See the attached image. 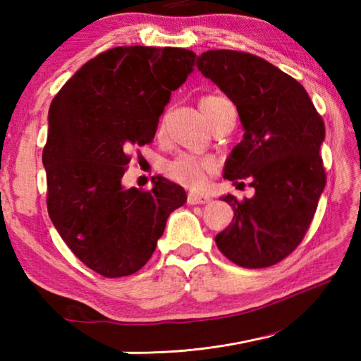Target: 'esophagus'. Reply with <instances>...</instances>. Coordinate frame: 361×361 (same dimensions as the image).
<instances>
[{
    "label": "esophagus",
    "mask_w": 361,
    "mask_h": 361,
    "mask_svg": "<svg viewBox=\"0 0 361 361\" xmlns=\"http://www.w3.org/2000/svg\"><path fill=\"white\" fill-rule=\"evenodd\" d=\"M209 200H210V197H207V195H202V194H197V192H189L188 194V204H191V205L207 204Z\"/></svg>",
    "instance_id": "1"
}]
</instances>
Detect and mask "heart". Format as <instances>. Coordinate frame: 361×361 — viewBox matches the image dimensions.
<instances>
[{
  "label": "heart",
  "mask_w": 361,
  "mask_h": 361,
  "mask_svg": "<svg viewBox=\"0 0 361 361\" xmlns=\"http://www.w3.org/2000/svg\"><path fill=\"white\" fill-rule=\"evenodd\" d=\"M229 102L226 97L212 94L204 97L200 100L199 106L202 109V113L207 119L213 118V114L216 113V109L223 105V103ZM213 172V164L210 161H200V159H192V157H178L176 161L170 162L166 167V173L170 178L183 183V185L199 188L205 185L207 176Z\"/></svg>",
  "instance_id": "b5f03b06"
}]
</instances>
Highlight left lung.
<instances>
[{
  "label": "left lung",
  "instance_id": "left-lung-1",
  "mask_svg": "<svg viewBox=\"0 0 361 361\" xmlns=\"http://www.w3.org/2000/svg\"><path fill=\"white\" fill-rule=\"evenodd\" d=\"M197 68L234 103L243 127L223 176L255 188L242 202L221 197L234 218L216 245L237 266L277 264L304 239L325 189V124L302 85L264 59L219 49L199 56Z\"/></svg>",
  "mask_w": 361,
  "mask_h": 361
}]
</instances>
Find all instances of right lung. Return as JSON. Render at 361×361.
Here are the masks:
<instances>
[{
  "label": "right lung",
  "instance_id": "1",
  "mask_svg": "<svg viewBox=\"0 0 361 361\" xmlns=\"http://www.w3.org/2000/svg\"><path fill=\"white\" fill-rule=\"evenodd\" d=\"M194 60L181 47L109 49L82 65L49 108V216L71 252L103 277L140 271L170 213L186 202L185 189L164 176H152L151 191L126 189L121 180L127 152L152 142Z\"/></svg>",
  "mask_w": 361,
  "mask_h": 361
}]
</instances>
